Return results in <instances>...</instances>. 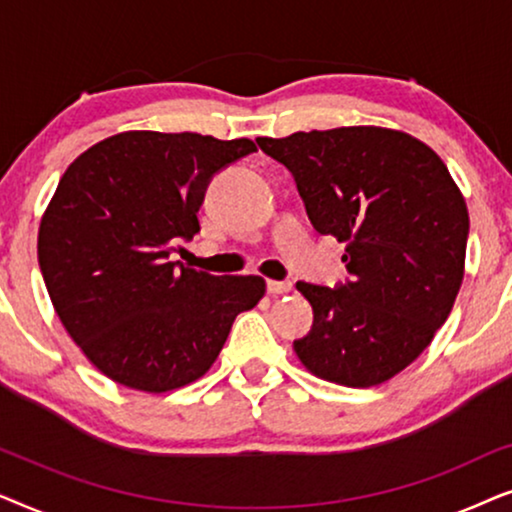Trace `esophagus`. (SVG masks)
Listing matches in <instances>:
<instances>
[{
	"instance_id": "34e87169",
	"label": "esophagus",
	"mask_w": 512,
	"mask_h": 512,
	"mask_svg": "<svg viewBox=\"0 0 512 512\" xmlns=\"http://www.w3.org/2000/svg\"><path fill=\"white\" fill-rule=\"evenodd\" d=\"M293 289V284L289 279H268V293L272 296H282V293H289Z\"/></svg>"
}]
</instances>
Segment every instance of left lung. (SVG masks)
Returning a JSON list of instances; mask_svg holds the SVG:
<instances>
[{
    "label": "left lung",
    "instance_id": "left-lung-1",
    "mask_svg": "<svg viewBox=\"0 0 512 512\" xmlns=\"http://www.w3.org/2000/svg\"><path fill=\"white\" fill-rule=\"evenodd\" d=\"M296 179L321 235L345 242L338 289L298 282L312 331L293 342L321 380L366 389L408 368L450 317L464 279L468 209L436 151L377 125L258 137Z\"/></svg>",
    "mask_w": 512,
    "mask_h": 512
}]
</instances>
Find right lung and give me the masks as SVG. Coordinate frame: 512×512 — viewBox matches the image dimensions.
<instances>
[{
    "label": "right lung",
    "mask_w": 512,
    "mask_h": 512,
    "mask_svg": "<svg viewBox=\"0 0 512 512\" xmlns=\"http://www.w3.org/2000/svg\"><path fill=\"white\" fill-rule=\"evenodd\" d=\"M256 151L251 139L130 130L83 151L39 223L48 296L88 361L123 387L165 394L212 368L265 279L170 261L200 230L209 179Z\"/></svg>",
    "instance_id": "add662e5"
}]
</instances>
